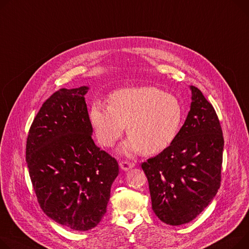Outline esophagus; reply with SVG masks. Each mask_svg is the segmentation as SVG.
Here are the masks:
<instances>
[{"label":"esophagus","instance_id":"esophagus-1","mask_svg":"<svg viewBox=\"0 0 249 249\" xmlns=\"http://www.w3.org/2000/svg\"><path fill=\"white\" fill-rule=\"evenodd\" d=\"M119 165H120L121 169L124 170V171H127V170H129V169H131V168H133V167L135 166L134 163L129 162V161H125V160H124V161H121V162L119 163Z\"/></svg>","mask_w":249,"mask_h":249}]
</instances>
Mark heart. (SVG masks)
I'll use <instances>...</instances> for the list:
<instances>
[{"mask_svg":"<svg viewBox=\"0 0 249 249\" xmlns=\"http://www.w3.org/2000/svg\"><path fill=\"white\" fill-rule=\"evenodd\" d=\"M182 119L179 99L151 86L120 89L110 96L109 105L95 102L90 110L97 139L105 147L113 146L127 125L130 137L120 147L127 155L163 151L176 138Z\"/></svg>","mask_w":249,"mask_h":249,"instance_id":"heart-1","label":"heart"}]
</instances>
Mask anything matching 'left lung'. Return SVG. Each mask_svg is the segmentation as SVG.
<instances>
[{
    "label": "left lung",
    "instance_id": "left-lung-1",
    "mask_svg": "<svg viewBox=\"0 0 249 249\" xmlns=\"http://www.w3.org/2000/svg\"><path fill=\"white\" fill-rule=\"evenodd\" d=\"M187 118L166 149L143 162L152 209L169 225L193 220L216 195L224 140L219 119L202 92L190 86Z\"/></svg>",
    "mask_w": 249,
    "mask_h": 249
}]
</instances>
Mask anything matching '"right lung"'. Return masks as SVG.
I'll list each match as a JSON object with an SVG mask.
<instances>
[{
    "mask_svg": "<svg viewBox=\"0 0 249 249\" xmlns=\"http://www.w3.org/2000/svg\"><path fill=\"white\" fill-rule=\"evenodd\" d=\"M87 86L60 89L50 96L33 121L26 161L38 202L47 216L73 230L86 231L101 221L117 160L92 139Z\"/></svg>",
    "mask_w": 249,
    "mask_h": 249,
    "instance_id": "obj_1",
    "label": "right lung"
}]
</instances>
